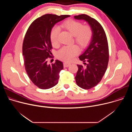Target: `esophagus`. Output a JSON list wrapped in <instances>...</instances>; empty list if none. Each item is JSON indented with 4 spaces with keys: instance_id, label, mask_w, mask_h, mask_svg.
I'll return each instance as SVG.
<instances>
[{
    "instance_id": "34e87169",
    "label": "esophagus",
    "mask_w": 132,
    "mask_h": 132,
    "mask_svg": "<svg viewBox=\"0 0 132 132\" xmlns=\"http://www.w3.org/2000/svg\"><path fill=\"white\" fill-rule=\"evenodd\" d=\"M70 65V63L66 62H65V63H64V67H68Z\"/></svg>"
}]
</instances>
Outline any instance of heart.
<instances>
[{"mask_svg":"<svg viewBox=\"0 0 132 132\" xmlns=\"http://www.w3.org/2000/svg\"><path fill=\"white\" fill-rule=\"evenodd\" d=\"M61 27L73 35L75 41L82 47L86 46L92 38L93 32L91 27L88 24L83 25L80 21L68 19L64 21ZM60 33V29L58 27L53 28L51 31L50 40L54 46L59 45ZM79 52L80 49L77 45L64 46L57 52V56L62 60L70 61L73 60Z\"/></svg>","mask_w":132,"mask_h":132,"instance_id":"obj_1","label":"heart"}]
</instances>
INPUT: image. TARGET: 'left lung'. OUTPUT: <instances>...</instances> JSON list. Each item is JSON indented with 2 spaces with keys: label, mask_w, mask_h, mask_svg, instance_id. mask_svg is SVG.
Listing matches in <instances>:
<instances>
[{
  "label": "left lung",
  "mask_w": 132,
  "mask_h": 132,
  "mask_svg": "<svg viewBox=\"0 0 132 132\" xmlns=\"http://www.w3.org/2000/svg\"><path fill=\"white\" fill-rule=\"evenodd\" d=\"M74 18L88 22L93 32L90 44L79 57L84 65H77L78 70L75 77L77 85L88 90L100 82L107 69L109 57L108 40L103 27L95 19L85 14Z\"/></svg>",
  "instance_id": "obj_1"
}]
</instances>
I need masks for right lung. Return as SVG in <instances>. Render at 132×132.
<instances>
[{
    "mask_svg": "<svg viewBox=\"0 0 132 132\" xmlns=\"http://www.w3.org/2000/svg\"><path fill=\"white\" fill-rule=\"evenodd\" d=\"M69 16L44 14L35 19L26 33L22 46L25 69L32 82L41 89H50L58 83L63 64L59 60L52 65L47 63L53 57L50 33L56 23Z\"/></svg>",
    "mask_w": 132,
    "mask_h": 132,
    "instance_id": "add662e5",
    "label": "right lung"
}]
</instances>
